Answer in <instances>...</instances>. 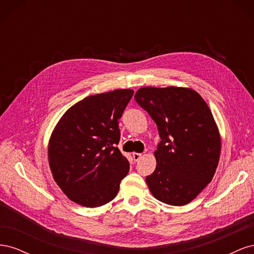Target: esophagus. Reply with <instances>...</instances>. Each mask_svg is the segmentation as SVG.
<instances>
[{
  "label": "esophagus",
  "instance_id": "obj_1",
  "mask_svg": "<svg viewBox=\"0 0 254 254\" xmlns=\"http://www.w3.org/2000/svg\"><path fill=\"white\" fill-rule=\"evenodd\" d=\"M132 157H133V160H134V161H139V160L142 158V153L133 152V153H132Z\"/></svg>",
  "mask_w": 254,
  "mask_h": 254
}]
</instances>
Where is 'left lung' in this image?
I'll list each match as a JSON object with an SVG mask.
<instances>
[{"mask_svg":"<svg viewBox=\"0 0 254 254\" xmlns=\"http://www.w3.org/2000/svg\"><path fill=\"white\" fill-rule=\"evenodd\" d=\"M134 98L161 137L156 170L146 177L149 190L166 204H188L211 182L219 161L220 135L209 106L189 88L144 87Z\"/></svg>","mask_w":254,"mask_h":254,"instance_id":"1","label":"left lung"}]
</instances>
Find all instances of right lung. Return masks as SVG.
Wrapping results in <instances>:
<instances>
[{"mask_svg":"<svg viewBox=\"0 0 254 254\" xmlns=\"http://www.w3.org/2000/svg\"><path fill=\"white\" fill-rule=\"evenodd\" d=\"M133 95L130 89L84 97L60 119L49 143L54 180L72 201L97 207L117 196L129 172L117 145L119 120Z\"/></svg>","mask_w":254,"mask_h":254,"instance_id":"right-lung-1","label":"right lung"}]
</instances>
